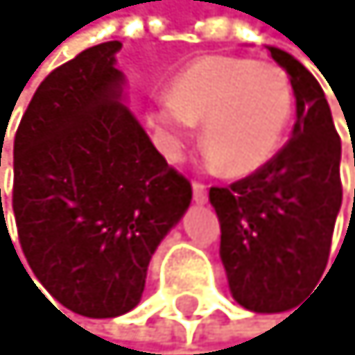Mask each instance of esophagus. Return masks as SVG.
Here are the masks:
<instances>
[{
	"mask_svg": "<svg viewBox=\"0 0 355 355\" xmlns=\"http://www.w3.org/2000/svg\"><path fill=\"white\" fill-rule=\"evenodd\" d=\"M193 197L197 204H204L206 200H209V190H206V186L202 181H193Z\"/></svg>",
	"mask_w": 355,
	"mask_h": 355,
	"instance_id": "34e87169",
	"label": "esophagus"
}]
</instances>
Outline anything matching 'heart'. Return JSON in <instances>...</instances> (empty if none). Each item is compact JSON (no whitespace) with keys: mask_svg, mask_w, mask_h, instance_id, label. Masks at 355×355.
<instances>
[{"mask_svg":"<svg viewBox=\"0 0 355 355\" xmlns=\"http://www.w3.org/2000/svg\"><path fill=\"white\" fill-rule=\"evenodd\" d=\"M294 94L287 73L268 61L209 54L176 75L155 128L169 155H179L193 123H204L213 165L245 176L273 158L289 125Z\"/></svg>","mask_w":355,"mask_h":355,"instance_id":"heart-1","label":"heart"}]
</instances>
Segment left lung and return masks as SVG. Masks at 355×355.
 <instances>
[{
    "label": "left lung",
    "instance_id": "1",
    "mask_svg": "<svg viewBox=\"0 0 355 355\" xmlns=\"http://www.w3.org/2000/svg\"><path fill=\"white\" fill-rule=\"evenodd\" d=\"M268 52L289 73L294 132L250 176L209 190L232 296L252 312L291 310L317 287L342 206V142L324 89L291 54Z\"/></svg>",
    "mask_w": 355,
    "mask_h": 355
}]
</instances>
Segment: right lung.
<instances>
[{
  "mask_svg": "<svg viewBox=\"0 0 355 355\" xmlns=\"http://www.w3.org/2000/svg\"><path fill=\"white\" fill-rule=\"evenodd\" d=\"M119 48L94 45L54 68L13 139L24 259L61 305L94 319L139 303L151 254L193 200L190 181L119 103Z\"/></svg>",
  "mask_w": 355,
  "mask_h": 355,
  "instance_id": "obj_1",
  "label": "right lung"
}]
</instances>
